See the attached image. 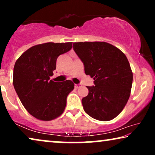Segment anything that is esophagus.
I'll return each instance as SVG.
<instances>
[{
  "instance_id": "34e87169",
  "label": "esophagus",
  "mask_w": 155,
  "mask_h": 155,
  "mask_svg": "<svg viewBox=\"0 0 155 155\" xmlns=\"http://www.w3.org/2000/svg\"><path fill=\"white\" fill-rule=\"evenodd\" d=\"M81 87V84H75V87L76 89H78L79 87Z\"/></svg>"
}]
</instances>
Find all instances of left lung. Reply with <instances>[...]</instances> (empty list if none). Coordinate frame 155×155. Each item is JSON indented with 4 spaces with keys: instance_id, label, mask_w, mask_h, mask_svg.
Returning a JSON list of instances; mask_svg holds the SVG:
<instances>
[{
    "instance_id": "8db88e82",
    "label": "left lung",
    "mask_w": 155,
    "mask_h": 155,
    "mask_svg": "<svg viewBox=\"0 0 155 155\" xmlns=\"http://www.w3.org/2000/svg\"><path fill=\"white\" fill-rule=\"evenodd\" d=\"M73 48L86 75L94 80L82 99L84 111L94 119H114L126 106L132 87L133 73L126 55L107 42H75Z\"/></svg>"
}]
</instances>
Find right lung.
I'll list each match as a JSON object with an SVG mask.
<instances>
[{
    "instance_id": "obj_1",
    "label": "right lung",
    "mask_w": 155,
    "mask_h": 155,
    "mask_svg": "<svg viewBox=\"0 0 155 155\" xmlns=\"http://www.w3.org/2000/svg\"><path fill=\"white\" fill-rule=\"evenodd\" d=\"M72 44L48 42L34 46L15 62L14 88L24 107L37 119L53 120L64 111L73 82H54L50 77L56 70L58 57L69 51Z\"/></svg>"
}]
</instances>
